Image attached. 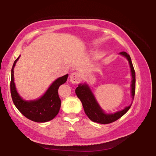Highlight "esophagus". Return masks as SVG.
I'll use <instances>...</instances> for the list:
<instances>
[{"instance_id":"obj_1","label":"esophagus","mask_w":156,"mask_h":156,"mask_svg":"<svg viewBox=\"0 0 156 156\" xmlns=\"http://www.w3.org/2000/svg\"><path fill=\"white\" fill-rule=\"evenodd\" d=\"M80 76L79 73L78 72H73L69 76V78H70V81L72 82L73 83H78V80H80Z\"/></svg>"}]
</instances>
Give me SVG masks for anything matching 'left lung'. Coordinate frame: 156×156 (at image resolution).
I'll return each instance as SVG.
<instances>
[{
  "label": "left lung",
  "mask_w": 156,
  "mask_h": 156,
  "mask_svg": "<svg viewBox=\"0 0 156 156\" xmlns=\"http://www.w3.org/2000/svg\"><path fill=\"white\" fill-rule=\"evenodd\" d=\"M119 53L121 55H124L125 57H126L128 62H129L132 76L131 95L133 100L136 90L135 70H134V68L130 55L126 52H121ZM76 95L78 96L80 101H81L84 112H85L87 117L91 120L94 122L101 123V124H108V123H112L113 122L117 120L118 119L122 117L125 113L129 110L132 105L130 104L129 106L126 107L123 110L114 113V114H105L102 110L101 107H100L98 102L96 101L95 98L93 95V93L92 92V91H91L90 88H89L87 84H79L78 87L76 89Z\"/></svg>",
  "instance_id": "1"
}]
</instances>
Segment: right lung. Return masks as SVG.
<instances>
[{"mask_svg":"<svg viewBox=\"0 0 156 156\" xmlns=\"http://www.w3.org/2000/svg\"><path fill=\"white\" fill-rule=\"evenodd\" d=\"M19 58L20 56L14 62L11 75L10 90L14 104L20 112L30 120L36 122H45L51 120L59 112L61 99L58 94V89L62 84L67 81L68 75L57 78L39 99L26 101L17 93L14 82V67Z\"/></svg>","mask_w":156,"mask_h":156,"instance_id":"obj_1","label":"right lung"}]
</instances>
